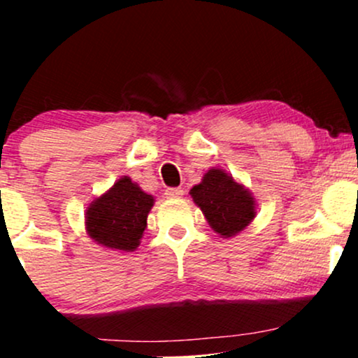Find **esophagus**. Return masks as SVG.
<instances>
[{"label": "esophagus", "mask_w": 358, "mask_h": 358, "mask_svg": "<svg viewBox=\"0 0 358 358\" xmlns=\"http://www.w3.org/2000/svg\"><path fill=\"white\" fill-rule=\"evenodd\" d=\"M164 195L168 199H179L184 195V189L182 187H169V189H166Z\"/></svg>", "instance_id": "obj_1"}]
</instances>
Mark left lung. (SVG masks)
<instances>
[{
  "instance_id": "8db88e82",
  "label": "left lung",
  "mask_w": 358,
  "mask_h": 358,
  "mask_svg": "<svg viewBox=\"0 0 358 358\" xmlns=\"http://www.w3.org/2000/svg\"><path fill=\"white\" fill-rule=\"evenodd\" d=\"M190 195L213 231L223 238L236 236L256 217V199L224 169H208Z\"/></svg>"
}]
</instances>
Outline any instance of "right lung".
Here are the masks:
<instances>
[{
  "label": "right lung",
  "mask_w": 358,
  "mask_h": 358,
  "mask_svg": "<svg viewBox=\"0 0 358 358\" xmlns=\"http://www.w3.org/2000/svg\"><path fill=\"white\" fill-rule=\"evenodd\" d=\"M153 195L143 192L129 176L92 200L86 210V233L101 246L131 252L140 246Z\"/></svg>",
  "instance_id": "1"
}]
</instances>
